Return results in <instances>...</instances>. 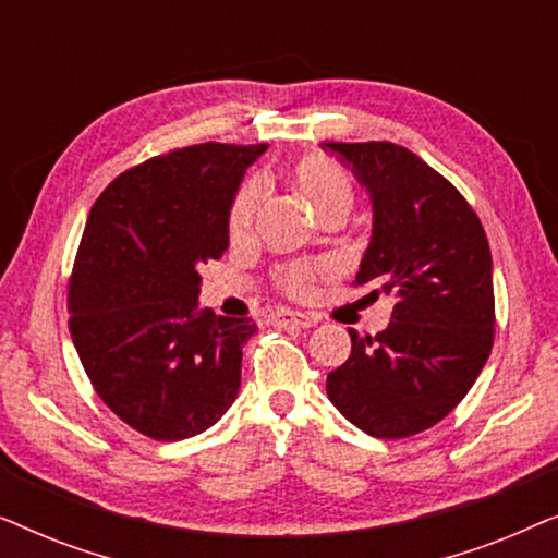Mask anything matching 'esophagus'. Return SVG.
Masks as SVG:
<instances>
[{
  "mask_svg": "<svg viewBox=\"0 0 558 558\" xmlns=\"http://www.w3.org/2000/svg\"><path fill=\"white\" fill-rule=\"evenodd\" d=\"M271 323L279 327H312L317 323L315 317L307 315V312H296V310H277L271 315Z\"/></svg>",
  "mask_w": 558,
  "mask_h": 558,
  "instance_id": "1",
  "label": "esophagus"
}]
</instances>
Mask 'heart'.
<instances>
[{"mask_svg": "<svg viewBox=\"0 0 558 558\" xmlns=\"http://www.w3.org/2000/svg\"><path fill=\"white\" fill-rule=\"evenodd\" d=\"M292 180L300 187V193L307 197V203L317 210V216H325L330 210H350L355 201V185L350 174L338 162H332L325 155H307L296 159L292 167ZM264 201V182L251 180L243 185L231 205L228 216V233L231 239H243L254 228L256 213ZM327 264H284L279 266L277 277L287 294L307 296L317 274H323Z\"/></svg>", "mask_w": 558, "mask_h": 558, "instance_id": "b5f03b06", "label": "heart"}]
</instances>
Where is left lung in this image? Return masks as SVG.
Instances as JSON below:
<instances>
[{
  "label": "left lung",
  "instance_id": "8db88e82",
  "mask_svg": "<svg viewBox=\"0 0 558 558\" xmlns=\"http://www.w3.org/2000/svg\"><path fill=\"white\" fill-rule=\"evenodd\" d=\"M371 190L373 235L355 287L393 296L376 338L350 332V357L327 376L348 422L378 439L429 429L460 403L493 350V258L460 190L393 142H323Z\"/></svg>",
  "mask_w": 558,
  "mask_h": 558
}]
</instances>
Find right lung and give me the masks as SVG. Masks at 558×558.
<instances>
[{"instance_id":"right-lung-1","label":"right lung","mask_w":558,"mask_h":558,"mask_svg":"<svg viewBox=\"0 0 558 558\" xmlns=\"http://www.w3.org/2000/svg\"><path fill=\"white\" fill-rule=\"evenodd\" d=\"M269 144L205 142L121 172L98 195L68 281L71 338L101 401L144 437L218 422L241 388L248 317L197 307L201 269L228 248L246 167Z\"/></svg>"}]
</instances>
